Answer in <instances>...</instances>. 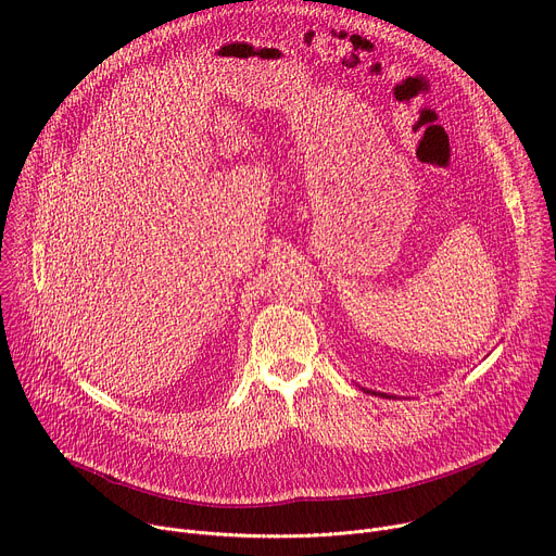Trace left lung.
I'll use <instances>...</instances> for the list:
<instances>
[{
	"instance_id": "8db88e82",
	"label": "left lung",
	"mask_w": 556,
	"mask_h": 556,
	"mask_svg": "<svg viewBox=\"0 0 556 556\" xmlns=\"http://www.w3.org/2000/svg\"><path fill=\"white\" fill-rule=\"evenodd\" d=\"M363 391H367V389H363ZM371 393H374V395H376V391H371ZM378 395H384V393H378ZM387 399H389V395H387Z\"/></svg>"
}]
</instances>
